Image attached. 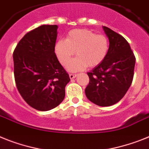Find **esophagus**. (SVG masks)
<instances>
[{"mask_svg": "<svg viewBox=\"0 0 149 149\" xmlns=\"http://www.w3.org/2000/svg\"><path fill=\"white\" fill-rule=\"evenodd\" d=\"M76 76H77V74H69V77L71 79H74V78Z\"/></svg>", "mask_w": 149, "mask_h": 149, "instance_id": "obj_1", "label": "esophagus"}]
</instances>
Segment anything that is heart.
I'll return each instance as SVG.
<instances>
[{
    "label": "heart",
    "mask_w": 149,
    "mask_h": 149,
    "mask_svg": "<svg viewBox=\"0 0 149 149\" xmlns=\"http://www.w3.org/2000/svg\"><path fill=\"white\" fill-rule=\"evenodd\" d=\"M109 46L106 35H97L89 29H74L68 32L65 40H57L54 52L61 65L67 66L76 52L78 56L70 63L68 69L78 72L101 64L109 53Z\"/></svg>",
    "instance_id": "1"
}]
</instances>
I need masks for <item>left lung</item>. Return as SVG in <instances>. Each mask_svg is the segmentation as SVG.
<instances>
[{
	"label": "left lung",
	"mask_w": 149,
	"mask_h": 149,
	"mask_svg": "<svg viewBox=\"0 0 149 149\" xmlns=\"http://www.w3.org/2000/svg\"><path fill=\"white\" fill-rule=\"evenodd\" d=\"M109 40L105 60L88 72L87 99L100 106H110L124 97L132 84L136 57L129 43L120 34L103 26Z\"/></svg>",
	"instance_id": "1"
}]
</instances>
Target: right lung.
I'll return each mask as SVG.
<instances>
[{
  "label": "right lung",
  "mask_w": 149,
  "mask_h": 149,
  "mask_svg": "<svg viewBox=\"0 0 149 149\" xmlns=\"http://www.w3.org/2000/svg\"><path fill=\"white\" fill-rule=\"evenodd\" d=\"M56 25H43L28 32L13 51L14 77L18 91L31 107L49 111L63 101L70 81L56 56Z\"/></svg>",
  "instance_id": "1"
}]
</instances>
